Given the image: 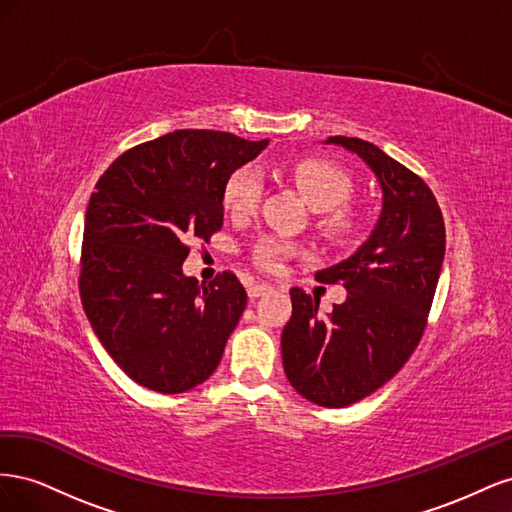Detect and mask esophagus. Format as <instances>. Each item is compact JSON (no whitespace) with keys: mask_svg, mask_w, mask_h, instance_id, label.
<instances>
[{"mask_svg":"<svg viewBox=\"0 0 512 512\" xmlns=\"http://www.w3.org/2000/svg\"><path fill=\"white\" fill-rule=\"evenodd\" d=\"M275 288L271 284H265V282H254L247 286V294H250V299H256V297H262V294H269L273 292Z\"/></svg>","mask_w":512,"mask_h":512,"instance_id":"obj_1","label":"esophagus"}]
</instances>
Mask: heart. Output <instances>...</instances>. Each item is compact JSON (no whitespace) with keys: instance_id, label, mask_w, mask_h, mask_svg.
Wrapping results in <instances>:
<instances>
[{"instance_id":"b5f03b06","label":"heart","mask_w":512,"mask_h":512,"mask_svg":"<svg viewBox=\"0 0 512 512\" xmlns=\"http://www.w3.org/2000/svg\"><path fill=\"white\" fill-rule=\"evenodd\" d=\"M292 179L297 188L309 200V205L316 209H331V224L337 228L348 226V213L339 207L350 194V177L342 168L327 160L307 158L294 164ZM262 194V181L258 170L254 166H241L232 173L224 185V207L228 213L245 218V215L254 213L258 200ZM305 254L299 243L290 239L267 235L260 237L252 247V258L262 271H280L284 262L292 256Z\"/></svg>"}]
</instances>
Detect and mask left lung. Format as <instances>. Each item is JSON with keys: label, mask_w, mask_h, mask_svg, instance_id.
<instances>
[{"label": "left lung", "mask_w": 512, "mask_h": 512, "mask_svg": "<svg viewBox=\"0 0 512 512\" xmlns=\"http://www.w3.org/2000/svg\"><path fill=\"white\" fill-rule=\"evenodd\" d=\"M374 170L382 211L369 239L316 280L344 284L348 297L318 314L320 299L290 290L282 333L284 371L294 391L324 408H346L378 391L421 342L444 260V218L429 185L361 138L331 136Z\"/></svg>", "instance_id": "left-lung-1"}]
</instances>
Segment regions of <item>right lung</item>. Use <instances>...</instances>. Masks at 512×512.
I'll return each mask as SVG.
<instances>
[{"label": "right lung", "instance_id": "add662e5", "mask_svg": "<svg viewBox=\"0 0 512 512\" xmlns=\"http://www.w3.org/2000/svg\"><path fill=\"white\" fill-rule=\"evenodd\" d=\"M269 141L177 130L136 145L104 170L85 213L79 292L100 344L149 391L205 382L247 305L235 273L209 284L181 273L190 239L224 224L228 177Z\"/></svg>", "mask_w": 512, "mask_h": 512}]
</instances>
